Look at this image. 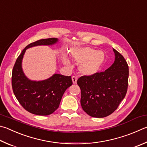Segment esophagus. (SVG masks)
Returning a JSON list of instances; mask_svg holds the SVG:
<instances>
[{"label":"esophagus","instance_id":"esophagus-1","mask_svg":"<svg viewBox=\"0 0 147 147\" xmlns=\"http://www.w3.org/2000/svg\"><path fill=\"white\" fill-rule=\"evenodd\" d=\"M72 80H73V82L74 84H76V82H77V77L75 76H72Z\"/></svg>","mask_w":147,"mask_h":147}]
</instances>
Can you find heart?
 Listing matches in <instances>:
<instances>
[{"label": "heart", "instance_id": "heart-1", "mask_svg": "<svg viewBox=\"0 0 147 147\" xmlns=\"http://www.w3.org/2000/svg\"><path fill=\"white\" fill-rule=\"evenodd\" d=\"M71 55L74 60L80 62L79 70L86 76L96 74L102 67L105 60V55L101 51L90 47L77 48L71 51ZM65 64L69 65L67 59L64 60Z\"/></svg>", "mask_w": 147, "mask_h": 147}]
</instances>
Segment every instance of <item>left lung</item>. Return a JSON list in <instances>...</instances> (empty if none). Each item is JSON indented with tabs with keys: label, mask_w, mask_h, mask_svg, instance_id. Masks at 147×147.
Returning <instances> with one entry per match:
<instances>
[{
	"label": "left lung",
	"mask_w": 147,
	"mask_h": 147,
	"mask_svg": "<svg viewBox=\"0 0 147 147\" xmlns=\"http://www.w3.org/2000/svg\"><path fill=\"white\" fill-rule=\"evenodd\" d=\"M113 51L115 61L110 67L94 75L82 76L77 80L83 110L94 118L113 113L127 92L129 65L118 51Z\"/></svg>",
	"instance_id": "obj_1"
}]
</instances>
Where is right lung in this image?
Returning <instances> with one entry per match:
<instances>
[{
  "mask_svg": "<svg viewBox=\"0 0 147 147\" xmlns=\"http://www.w3.org/2000/svg\"><path fill=\"white\" fill-rule=\"evenodd\" d=\"M57 38L41 39L28 45L16 60L12 71L13 91L18 102L29 113L36 115L47 116L52 114L59 107L63 93L73 84L71 76L55 74L43 81H31L24 74L22 60L26 50L29 47L52 45Z\"/></svg>",
  "mask_w": 147,
  "mask_h": 147,
  "instance_id": "1",
  "label": "right lung"
}]
</instances>
